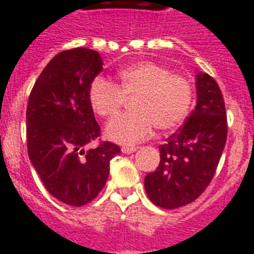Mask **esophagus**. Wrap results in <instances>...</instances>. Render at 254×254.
Returning a JSON list of instances; mask_svg holds the SVG:
<instances>
[{
  "instance_id": "1",
  "label": "esophagus",
  "mask_w": 254,
  "mask_h": 254,
  "mask_svg": "<svg viewBox=\"0 0 254 254\" xmlns=\"http://www.w3.org/2000/svg\"><path fill=\"white\" fill-rule=\"evenodd\" d=\"M138 147L137 146H123L121 147V151H123L124 154H131V153H134Z\"/></svg>"
}]
</instances>
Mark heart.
I'll return each mask as SVG.
<instances>
[{"instance_id": "b5f03b06", "label": "heart", "mask_w": 254, "mask_h": 254, "mask_svg": "<svg viewBox=\"0 0 254 254\" xmlns=\"http://www.w3.org/2000/svg\"><path fill=\"white\" fill-rule=\"evenodd\" d=\"M131 97L135 112L116 117L105 127L108 138L123 145L147 138L154 127L161 130L178 127L190 111L192 85L165 65L139 62L120 71L117 85L99 77L88 91L92 109L107 119L117 115L125 99Z\"/></svg>"}]
</instances>
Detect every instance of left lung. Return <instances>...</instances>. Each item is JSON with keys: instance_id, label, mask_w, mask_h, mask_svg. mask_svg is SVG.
<instances>
[{"instance_id": "left-lung-1", "label": "left lung", "mask_w": 254, "mask_h": 254, "mask_svg": "<svg viewBox=\"0 0 254 254\" xmlns=\"http://www.w3.org/2000/svg\"><path fill=\"white\" fill-rule=\"evenodd\" d=\"M196 107L185 125L159 145L158 167L145 177L149 199L174 209L200 196L212 181L227 141L223 95L208 73H196Z\"/></svg>"}]
</instances>
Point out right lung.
I'll return each instance as SVG.
<instances>
[{
    "instance_id": "right-lung-1",
    "label": "right lung",
    "mask_w": 254,
    "mask_h": 254,
    "mask_svg": "<svg viewBox=\"0 0 254 254\" xmlns=\"http://www.w3.org/2000/svg\"><path fill=\"white\" fill-rule=\"evenodd\" d=\"M103 69L93 50H67L49 62L35 81L26 111L27 153L42 183L58 200L80 207L107 183L109 163L120 147L103 142L88 91Z\"/></svg>"
}]
</instances>
